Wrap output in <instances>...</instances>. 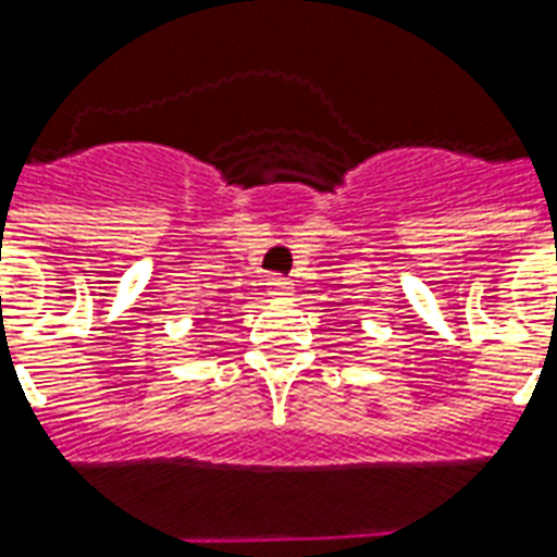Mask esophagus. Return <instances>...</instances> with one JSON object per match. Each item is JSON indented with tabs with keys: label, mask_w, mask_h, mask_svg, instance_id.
Wrapping results in <instances>:
<instances>
[{
	"label": "esophagus",
	"mask_w": 557,
	"mask_h": 557,
	"mask_svg": "<svg viewBox=\"0 0 557 557\" xmlns=\"http://www.w3.org/2000/svg\"><path fill=\"white\" fill-rule=\"evenodd\" d=\"M268 289H271V295H289L292 280L274 274V277H268Z\"/></svg>",
	"instance_id": "34e87169"
}]
</instances>
